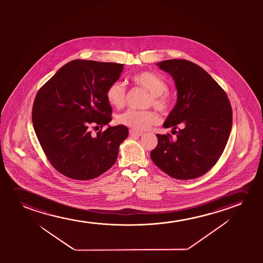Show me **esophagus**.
I'll use <instances>...</instances> for the list:
<instances>
[{"mask_svg": "<svg viewBox=\"0 0 263 263\" xmlns=\"http://www.w3.org/2000/svg\"><path fill=\"white\" fill-rule=\"evenodd\" d=\"M129 133L132 137H140L143 135V132H139V131H136V130L130 129Z\"/></svg>", "mask_w": 263, "mask_h": 263, "instance_id": "obj_1", "label": "esophagus"}]
</instances>
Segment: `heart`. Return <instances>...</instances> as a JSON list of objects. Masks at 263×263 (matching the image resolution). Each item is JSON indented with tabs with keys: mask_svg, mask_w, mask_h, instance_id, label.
<instances>
[{
	"mask_svg": "<svg viewBox=\"0 0 263 263\" xmlns=\"http://www.w3.org/2000/svg\"><path fill=\"white\" fill-rule=\"evenodd\" d=\"M134 84L147 90L151 96L147 106H154L163 115H169L174 107L173 97L168 91V84L161 76L155 72L144 71L135 73L131 77ZM126 88L119 82L111 83L106 90L108 104L121 108L126 101ZM160 121L158 114L154 110L128 109L117 117V122L134 130H146Z\"/></svg>",
	"mask_w": 263,
	"mask_h": 263,
	"instance_id": "b5f03b06",
	"label": "heart"
}]
</instances>
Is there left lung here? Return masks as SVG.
Masks as SVG:
<instances>
[{"instance_id":"8db88e82","label":"left lung","mask_w":263,"mask_h":263,"mask_svg":"<svg viewBox=\"0 0 263 263\" xmlns=\"http://www.w3.org/2000/svg\"><path fill=\"white\" fill-rule=\"evenodd\" d=\"M157 65L173 76L178 90L176 105L163 124L173 128L176 138L157 134L152 161L174 179H196L208 173L223 154L232 129L230 101L219 84L192 62L170 59Z\"/></svg>"}]
</instances>
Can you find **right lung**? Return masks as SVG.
Masks as SVG:
<instances>
[{
    "instance_id": "1",
    "label": "right lung",
    "mask_w": 263,
    "mask_h": 263,
    "mask_svg": "<svg viewBox=\"0 0 263 263\" xmlns=\"http://www.w3.org/2000/svg\"><path fill=\"white\" fill-rule=\"evenodd\" d=\"M122 71V64L72 60L37 91L32 108L34 130L48 161L63 175L92 180L117 161L127 127L109 126L93 137L88 126L102 127L110 122L106 90Z\"/></svg>"
}]
</instances>
